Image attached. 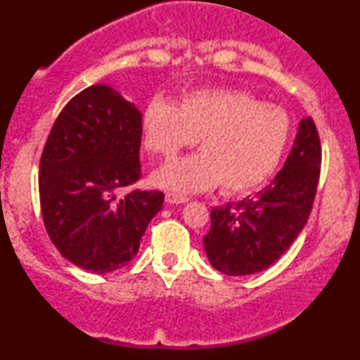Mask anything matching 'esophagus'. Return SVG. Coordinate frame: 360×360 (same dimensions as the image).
<instances>
[{"label":"esophagus","instance_id":"34e87169","mask_svg":"<svg viewBox=\"0 0 360 360\" xmlns=\"http://www.w3.org/2000/svg\"><path fill=\"white\" fill-rule=\"evenodd\" d=\"M188 196H183V194H177V193H167L166 194V201L171 205H183L188 201Z\"/></svg>","mask_w":360,"mask_h":360}]
</instances>
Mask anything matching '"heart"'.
I'll use <instances>...</instances> for the list:
<instances>
[{
  "label": "heart",
  "instance_id": "obj_1",
  "mask_svg": "<svg viewBox=\"0 0 360 360\" xmlns=\"http://www.w3.org/2000/svg\"><path fill=\"white\" fill-rule=\"evenodd\" d=\"M289 131L286 111L243 91H196L177 108L154 100L143 113V146L159 159H174L198 140L200 154L154 176L159 186L179 191L220 184L221 193L238 194L257 188L278 167Z\"/></svg>",
  "mask_w": 360,
  "mask_h": 360
}]
</instances>
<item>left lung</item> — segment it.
I'll use <instances>...</instances> for the list:
<instances>
[{
    "mask_svg": "<svg viewBox=\"0 0 360 360\" xmlns=\"http://www.w3.org/2000/svg\"><path fill=\"white\" fill-rule=\"evenodd\" d=\"M320 135L311 117L300 122L284 167L269 186L240 203L212 210L205 250L226 276L255 274L278 262L307 225L320 179Z\"/></svg>",
    "mask_w": 360,
    "mask_h": 360,
    "instance_id": "1",
    "label": "left lung"
}]
</instances>
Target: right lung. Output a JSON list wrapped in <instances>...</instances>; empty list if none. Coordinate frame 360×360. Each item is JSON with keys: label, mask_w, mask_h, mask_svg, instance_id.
I'll return each mask as SVG.
<instances>
[{"label": "right lung", "mask_w": 360, "mask_h": 360, "mask_svg": "<svg viewBox=\"0 0 360 360\" xmlns=\"http://www.w3.org/2000/svg\"><path fill=\"white\" fill-rule=\"evenodd\" d=\"M142 115L105 84L62 108L40 157V210L62 257L105 274L137 255L162 191L131 189L140 171Z\"/></svg>", "instance_id": "1"}]
</instances>
